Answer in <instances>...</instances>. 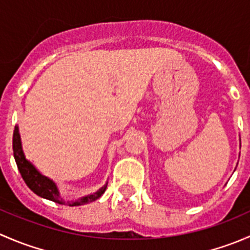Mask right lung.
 <instances>
[{
    "label": "right lung",
    "mask_w": 250,
    "mask_h": 250,
    "mask_svg": "<svg viewBox=\"0 0 250 250\" xmlns=\"http://www.w3.org/2000/svg\"><path fill=\"white\" fill-rule=\"evenodd\" d=\"M13 152L18 169H19L20 174H21L25 184H26V185L29 186L30 190L34 191L37 196H40V197L42 198H46V200L53 201V202L59 204H69V206L71 207L82 206V204L93 202V201L102 197V195L105 192V190H106L107 188L106 183L103 188H100L99 190L90 193V195H85L83 196V197L78 198V200L65 201L64 197L62 196V193H60L59 188H58L57 184H55L52 179L43 175V174L40 172V170L37 169L26 157H25V153L24 151H22L19 127H18V125H16V128H14L13 133Z\"/></svg>",
    "instance_id": "right-lung-1"
}]
</instances>
